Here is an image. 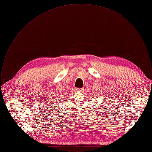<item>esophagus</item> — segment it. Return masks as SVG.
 Returning a JSON list of instances; mask_svg holds the SVG:
<instances>
[{
    "mask_svg": "<svg viewBox=\"0 0 152 152\" xmlns=\"http://www.w3.org/2000/svg\"><path fill=\"white\" fill-rule=\"evenodd\" d=\"M82 90H83V88H77V91H82Z\"/></svg>",
    "mask_w": 152,
    "mask_h": 152,
    "instance_id": "1",
    "label": "esophagus"
}]
</instances>
